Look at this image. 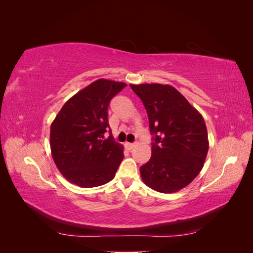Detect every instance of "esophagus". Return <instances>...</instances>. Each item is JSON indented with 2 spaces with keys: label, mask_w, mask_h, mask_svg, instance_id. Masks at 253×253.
Masks as SVG:
<instances>
[{
  "label": "esophagus",
  "mask_w": 253,
  "mask_h": 253,
  "mask_svg": "<svg viewBox=\"0 0 253 253\" xmlns=\"http://www.w3.org/2000/svg\"><path fill=\"white\" fill-rule=\"evenodd\" d=\"M135 145H136L135 143H128V142L126 143V147L127 150H132L135 147Z\"/></svg>",
  "instance_id": "esophagus-1"
}]
</instances>
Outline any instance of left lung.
Returning <instances> with one entry per match:
<instances>
[{
    "mask_svg": "<svg viewBox=\"0 0 253 253\" xmlns=\"http://www.w3.org/2000/svg\"><path fill=\"white\" fill-rule=\"evenodd\" d=\"M144 105L153 134L152 156L140 167L143 182L162 193L177 192L202 171L209 150L201 113L169 84H129Z\"/></svg>",
    "mask_w": 253,
    "mask_h": 253,
    "instance_id": "left-lung-1",
    "label": "left lung"
}]
</instances>
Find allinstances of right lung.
Here are the masks:
<instances>
[{
	"mask_svg": "<svg viewBox=\"0 0 253 253\" xmlns=\"http://www.w3.org/2000/svg\"><path fill=\"white\" fill-rule=\"evenodd\" d=\"M126 84L99 79L64 103L50 126L53 162L64 177L82 188L111 181L124 159V147L108 131L112 98ZM111 131V129H110Z\"/></svg>",
	"mask_w": 253,
	"mask_h": 253,
	"instance_id": "obj_1",
	"label": "right lung"
}]
</instances>
